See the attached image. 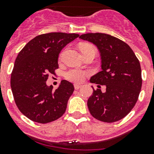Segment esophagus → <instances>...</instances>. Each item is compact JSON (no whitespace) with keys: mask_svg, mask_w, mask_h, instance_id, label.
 <instances>
[{"mask_svg":"<svg viewBox=\"0 0 154 154\" xmlns=\"http://www.w3.org/2000/svg\"><path fill=\"white\" fill-rule=\"evenodd\" d=\"M74 87L75 89H79L82 87L81 85H79V84H74Z\"/></svg>","mask_w":154,"mask_h":154,"instance_id":"esophagus-1","label":"esophagus"}]
</instances>
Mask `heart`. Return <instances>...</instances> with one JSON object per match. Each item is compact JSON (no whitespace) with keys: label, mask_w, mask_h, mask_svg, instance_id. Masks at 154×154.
Wrapping results in <instances>:
<instances>
[{"label":"heart","mask_w":154,"mask_h":154,"mask_svg":"<svg viewBox=\"0 0 154 154\" xmlns=\"http://www.w3.org/2000/svg\"><path fill=\"white\" fill-rule=\"evenodd\" d=\"M90 49L96 50V48H94V46L89 44H82L80 45V50H81L82 52H84V51ZM62 54L60 55V58L62 57ZM87 75H88V72L84 70L79 69H72L65 73V78L69 81L74 82H81L83 81Z\"/></svg>","instance_id":"1"}]
</instances>
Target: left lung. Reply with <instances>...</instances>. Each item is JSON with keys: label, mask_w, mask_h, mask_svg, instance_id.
Wrapping results in <instances>:
<instances>
[{"label": "left lung", "mask_w": 154, "mask_h": 154, "mask_svg": "<svg viewBox=\"0 0 154 154\" xmlns=\"http://www.w3.org/2000/svg\"><path fill=\"white\" fill-rule=\"evenodd\" d=\"M79 38L93 43L102 59V71L92 76L90 82L105 85L94 89L87 105L91 115L105 123L123 118L137 103L142 87L140 64L131 48L120 39L103 33H87Z\"/></svg>", "instance_id": "obj_1"}]
</instances>
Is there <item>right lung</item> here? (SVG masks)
I'll return each instance as SVG.
<instances>
[{
	"instance_id": "add662e5",
	"label": "right lung",
	"mask_w": 154,
	"mask_h": 154,
	"mask_svg": "<svg viewBox=\"0 0 154 154\" xmlns=\"http://www.w3.org/2000/svg\"><path fill=\"white\" fill-rule=\"evenodd\" d=\"M79 36L62 32L38 35L18 53L11 76V87L18 109L31 120L48 123L65 113L74 91L73 84L62 80L58 89L53 90L46 81L50 74L55 75L62 48Z\"/></svg>"
}]
</instances>
